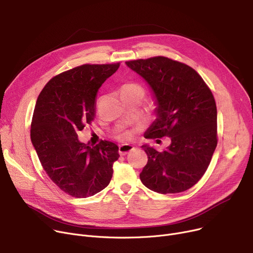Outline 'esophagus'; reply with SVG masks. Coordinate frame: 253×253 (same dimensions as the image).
I'll use <instances>...</instances> for the list:
<instances>
[{"instance_id": "34e87169", "label": "esophagus", "mask_w": 253, "mask_h": 253, "mask_svg": "<svg viewBox=\"0 0 253 253\" xmlns=\"http://www.w3.org/2000/svg\"><path fill=\"white\" fill-rule=\"evenodd\" d=\"M134 150V147L131 144H122L119 147V154L121 156H125L126 154L130 153L131 151Z\"/></svg>"}]
</instances>
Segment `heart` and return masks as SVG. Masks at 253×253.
I'll list each match as a JSON object with an SVG mask.
<instances>
[{"mask_svg":"<svg viewBox=\"0 0 253 253\" xmlns=\"http://www.w3.org/2000/svg\"><path fill=\"white\" fill-rule=\"evenodd\" d=\"M123 89L135 90V91H138V92H140L141 94H143V89H142V87H141V86H139V85H136V84H130V85H126V86H124V87H123ZM122 136H123V137H127L128 135L124 133Z\"/></svg>","mask_w":253,"mask_h":253,"instance_id":"b5f03b06","label":"heart"}]
</instances>
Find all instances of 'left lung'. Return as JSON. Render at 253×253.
I'll use <instances>...</instances> for the list:
<instances>
[{
    "mask_svg": "<svg viewBox=\"0 0 253 253\" xmlns=\"http://www.w3.org/2000/svg\"><path fill=\"white\" fill-rule=\"evenodd\" d=\"M151 87L157 119L145 138L168 136L164 152L143 144L148 163L139 174L160 194L189 190L204 175L217 145V111L211 90L191 66L164 56L126 61Z\"/></svg>",
    "mask_w": 253,
    "mask_h": 253,
    "instance_id": "left-lung-1",
    "label": "left lung"
}]
</instances>
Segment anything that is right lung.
Returning <instances> with one entry per match:
<instances>
[{
    "instance_id": "add662e5",
    "label": "right lung",
    "mask_w": 253,
    "mask_h": 253,
    "mask_svg": "<svg viewBox=\"0 0 253 253\" xmlns=\"http://www.w3.org/2000/svg\"><path fill=\"white\" fill-rule=\"evenodd\" d=\"M119 66H77L52 78L37 99L32 143L48 176L72 197L95 195L112 179L118 145L101 140L91 148L78 139V132L94 120L97 91Z\"/></svg>"
}]
</instances>
